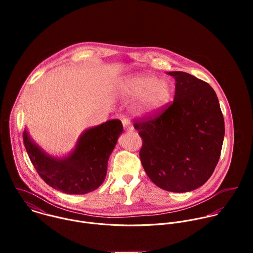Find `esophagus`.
Returning a JSON list of instances; mask_svg holds the SVG:
<instances>
[{"instance_id": "1", "label": "esophagus", "mask_w": 253, "mask_h": 253, "mask_svg": "<svg viewBox=\"0 0 253 253\" xmlns=\"http://www.w3.org/2000/svg\"><path fill=\"white\" fill-rule=\"evenodd\" d=\"M122 123H123V127H124V129H125L126 131L131 132V131H133V130H134L133 125H132L128 120H123V121H122Z\"/></svg>"}]
</instances>
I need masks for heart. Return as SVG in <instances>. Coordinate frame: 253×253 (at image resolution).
Segmentation results:
<instances>
[{
  "label": "heart",
  "instance_id": "heart-1",
  "mask_svg": "<svg viewBox=\"0 0 253 253\" xmlns=\"http://www.w3.org/2000/svg\"><path fill=\"white\" fill-rule=\"evenodd\" d=\"M116 89L126 99H135L130 112L137 118H151L162 111L174 95L173 83L150 74H131L120 78Z\"/></svg>",
  "mask_w": 253,
  "mask_h": 253
}]
</instances>
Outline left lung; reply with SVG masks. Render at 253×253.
<instances>
[{
    "label": "left lung",
    "instance_id": "8db88e82",
    "mask_svg": "<svg viewBox=\"0 0 253 253\" xmlns=\"http://www.w3.org/2000/svg\"><path fill=\"white\" fill-rule=\"evenodd\" d=\"M175 79L173 103L158 117L134 124L143 140L140 159L148 177L171 192L202 186L220 157L224 119L218 98L206 82L185 72Z\"/></svg>",
    "mask_w": 253,
    "mask_h": 253
}]
</instances>
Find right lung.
Here are the masks:
<instances>
[{"label": "right lung", "instance_id": "add662e5", "mask_svg": "<svg viewBox=\"0 0 253 253\" xmlns=\"http://www.w3.org/2000/svg\"><path fill=\"white\" fill-rule=\"evenodd\" d=\"M123 132L120 120H109L81 133L73 150L63 157L46 152L23 132L27 153L35 169L51 187L67 194H86L105 180L108 160Z\"/></svg>", "mask_w": 253, "mask_h": 253}]
</instances>
